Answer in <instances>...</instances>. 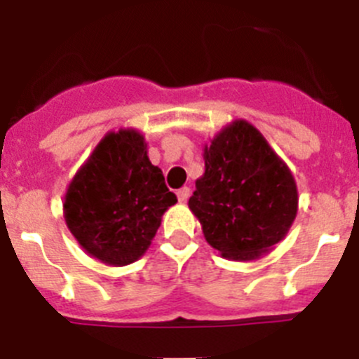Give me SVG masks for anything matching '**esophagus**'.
Wrapping results in <instances>:
<instances>
[{
  "instance_id": "1",
  "label": "esophagus",
  "mask_w": 359,
  "mask_h": 359,
  "mask_svg": "<svg viewBox=\"0 0 359 359\" xmlns=\"http://www.w3.org/2000/svg\"><path fill=\"white\" fill-rule=\"evenodd\" d=\"M189 194H191L189 187H182V189L177 191V200H179L180 203H186L187 200H189Z\"/></svg>"
}]
</instances>
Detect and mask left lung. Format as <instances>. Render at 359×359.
<instances>
[{
  "label": "left lung",
  "instance_id": "left-lung-1",
  "mask_svg": "<svg viewBox=\"0 0 359 359\" xmlns=\"http://www.w3.org/2000/svg\"><path fill=\"white\" fill-rule=\"evenodd\" d=\"M203 159L189 208L205 240L233 260H253L280 243L295 220L299 194L290 168L262 133L236 119L205 146Z\"/></svg>",
  "mask_w": 359,
  "mask_h": 359
}]
</instances>
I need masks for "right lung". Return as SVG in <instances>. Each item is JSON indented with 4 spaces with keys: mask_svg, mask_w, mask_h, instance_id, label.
Here are the masks:
<instances>
[{
    "mask_svg": "<svg viewBox=\"0 0 359 359\" xmlns=\"http://www.w3.org/2000/svg\"><path fill=\"white\" fill-rule=\"evenodd\" d=\"M177 196L147 158L142 133L109 132L76 172L64 198V219L86 253L126 266L146 253Z\"/></svg>",
    "mask_w": 359,
    "mask_h": 359,
    "instance_id": "right-lung-1",
    "label": "right lung"
}]
</instances>
